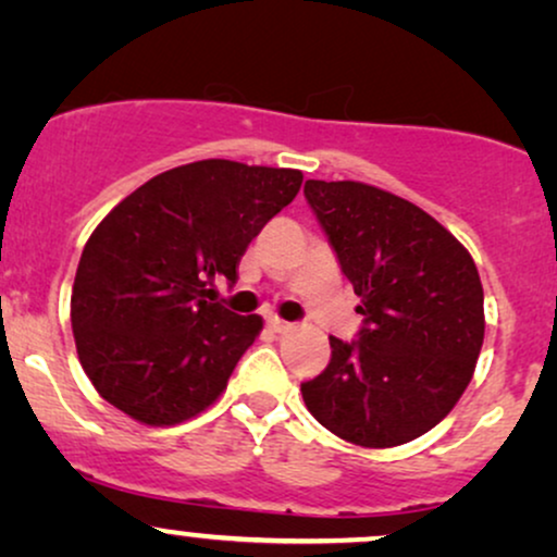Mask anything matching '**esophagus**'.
<instances>
[{
	"mask_svg": "<svg viewBox=\"0 0 557 557\" xmlns=\"http://www.w3.org/2000/svg\"><path fill=\"white\" fill-rule=\"evenodd\" d=\"M267 329H270L272 334H287V331H290L293 326H290V323H287V321L274 319V315H272V319H267Z\"/></svg>",
	"mask_w": 557,
	"mask_h": 557,
	"instance_id": "1",
	"label": "esophagus"
}]
</instances>
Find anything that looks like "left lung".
<instances>
[{
    "label": "left lung",
    "mask_w": 557,
    "mask_h": 557,
    "mask_svg": "<svg viewBox=\"0 0 557 557\" xmlns=\"http://www.w3.org/2000/svg\"><path fill=\"white\" fill-rule=\"evenodd\" d=\"M364 315L360 339L329 336L331 360L300 385L313 419L360 447L426 434L473 380L483 347V285L470 251L419 206L364 182L308 180Z\"/></svg>",
    "instance_id": "8db88e82"
}]
</instances>
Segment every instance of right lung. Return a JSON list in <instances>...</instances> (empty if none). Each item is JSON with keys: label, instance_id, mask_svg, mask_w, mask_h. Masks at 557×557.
I'll use <instances>...</instances> for the list:
<instances>
[{"label": "right lung", "instance_id": "right-lung-1", "mask_svg": "<svg viewBox=\"0 0 557 557\" xmlns=\"http://www.w3.org/2000/svg\"><path fill=\"white\" fill-rule=\"evenodd\" d=\"M298 169L202 159L161 172L117 202L84 246L72 287L76 355L100 396L146 426L213 406L262 331L206 300L267 221L290 206Z\"/></svg>", "mask_w": 557, "mask_h": 557}]
</instances>
